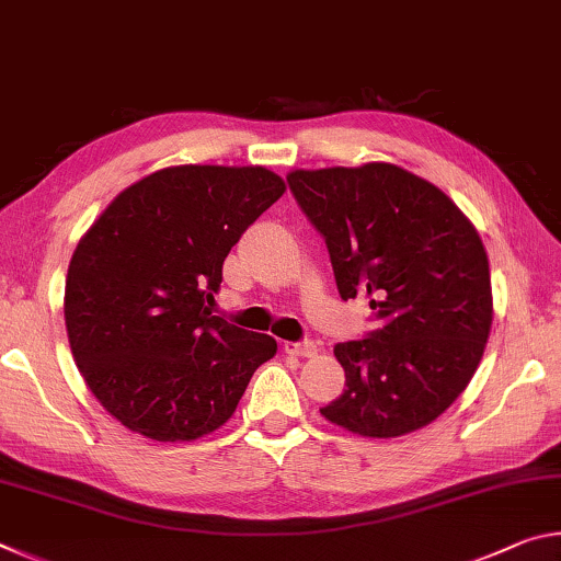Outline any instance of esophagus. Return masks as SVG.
Segmentation results:
<instances>
[{
    "mask_svg": "<svg viewBox=\"0 0 561 561\" xmlns=\"http://www.w3.org/2000/svg\"><path fill=\"white\" fill-rule=\"evenodd\" d=\"M284 351L291 356H314L319 351V344L311 339H304V341H284Z\"/></svg>",
    "mask_w": 561,
    "mask_h": 561,
    "instance_id": "34e87169",
    "label": "esophagus"
}]
</instances>
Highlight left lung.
<instances>
[{
	"mask_svg": "<svg viewBox=\"0 0 561 561\" xmlns=\"http://www.w3.org/2000/svg\"><path fill=\"white\" fill-rule=\"evenodd\" d=\"M294 201L324 237L341 299H371L376 329L334 354L346 388L321 408L366 438L435 421L485 351L492 289L485 247L458 205L391 163L294 170Z\"/></svg>",
	"mask_w": 561,
	"mask_h": 561,
	"instance_id": "obj_1",
	"label": "left lung"
}]
</instances>
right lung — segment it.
<instances>
[{
    "label": "right lung",
    "mask_w": 561,
    "mask_h": 561,
    "mask_svg": "<svg viewBox=\"0 0 561 561\" xmlns=\"http://www.w3.org/2000/svg\"><path fill=\"white\" fill-rule=\"evenodd\" d=\"M264 168L178 165L138 180L76 247L64 317L76 366L126 428L193 440L234 413L277 341L205 301L247 227L279 201Z\"/></svg>",
    "instance_id": "obj_1"
}]
</instances>
